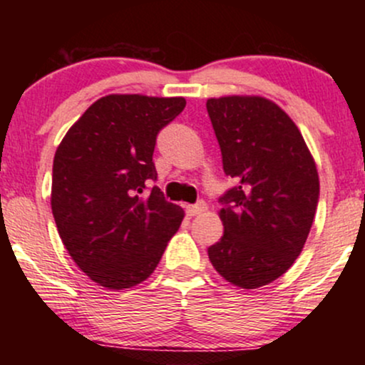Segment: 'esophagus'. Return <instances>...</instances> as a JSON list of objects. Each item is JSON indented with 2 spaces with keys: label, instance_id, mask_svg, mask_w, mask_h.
I'll use <instances>...</instances> for the list:
<instances>
[{
  "label": "esophagus",
  "instance_id": "obj_1",
  "mask_svg": "<svg viewBox=\"0 0 365 365\" xmlns=\"http://www.w3.org/2000/svg\"><path fill=\"white\" fill-rule=\"evenodd\" d=\"M207 206L204 200H199L197 204H192V206H187V215L188 216H197V215H202L206 211Z\"/></svg>",
  "mask_w": 365,
  "mask_h": 365
}]
</instances>
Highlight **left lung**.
I'll return each instance as SVG.
<instances>
[{
	"label": "left lung",
	"mask_w": 365,
	"mask_h": 365,
	"mask_svg": "<svg viewBox=\"0 0 365 365\" xmlns=\"http://www.w3.org/2000/svg\"><path fill=\"white\" fill-rule=\"evenodd\" d=\"M226 177L220 197L225 233L207 249L226 282L252 290L274 282L302 252L319 200L316 163L302 133L261 96L206 103Z\"/></svg>",
	"instance_id": "1"
}]
</instances>
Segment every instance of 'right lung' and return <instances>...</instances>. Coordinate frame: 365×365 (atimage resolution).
Segmentation results:
<instances>
[{
	"label": "right lung",
	"mask_w": 365,
	"mask_h": 365,
	"mask_svg": "<svg viewBox=\"0 0 365 365\" xmlns=\"http://www.w3.org/2000/svg\"><path fill=\"white\" fill-rule=\"evenodd\" d=\"M183 98L110 94L70 127L53 161L51 209L63 245L92 282L123 290L148 279L183 209L150 182L159 130Z\"/></svg>",
	"instance_id": "obj_1"
}]
</instances>
